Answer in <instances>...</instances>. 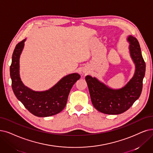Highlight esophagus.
Listing matches in <instances>:
<instances>
[{
  "label": "esophagus",
  "mask_w": 153,
  "mask_h": 153,
  "mask_svg": "<svg viewBox=\"0 0 153 153\" xmlns=\"http://www.w3.org/2000/svg\"><path fill=\"white\" fill-rule=\"evenodd\" d=\"M84 73H85V72H84Z\"/></svg>",
  "instance_id": "obj_1"
}]
</instances>
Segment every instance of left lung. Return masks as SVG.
<instances>
[{"instance_id":"8db88e82","label":"left lung","mask_w":153,"mask_h":153,"mask_svg":"<svg viewBox=\"0 0 153 153\" xmlns=\"http://www.w3.org/2000/svg\"><path fill=\"white\" fill-rule=\"evenodd\" d=\"M127 41L129 42L130 56L136 69L134 76L124 87L114 89L95 77L85 76L91 103L98 111L103 114L117 115L126 112L141 94L146 63L137 39L129 35Z\"/></svg>"}]
</instances>
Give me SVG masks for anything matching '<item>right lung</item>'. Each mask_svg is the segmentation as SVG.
Here are the masks:
<instances>
[{"mask_svg":"<svg viewBox=\"0 0 153 153\" xmlns=\"http://www.w3.org/2000/svg\"><path fill=\"white\" fill-rule=\"evenodd\" d=\"M26 40L16 45L13 54L10 66L12 88L17 99L35 116L45 117L56 115L65 108L70 90L80 75L76 73H71L46 91H34L25 86L20 78L19 59Z\"/></svg>","mask_w":153,"mask_h":153,"instance_id":"right-lung-1","label":"right lung"}]
</instances>
